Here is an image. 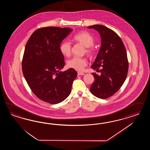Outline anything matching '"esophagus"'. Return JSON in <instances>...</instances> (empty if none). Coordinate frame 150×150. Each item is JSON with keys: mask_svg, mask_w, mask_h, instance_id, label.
<instances>
[{"mask_svg": "<svg viewBox=\"0 0 150 150\" xmlns=\"http://www.w3.org/2000/svg\"><path fill=\"white\" fill-rule=\"evenodd\" d=\"M78 75H83L85 74L83 73H82V72H78Z\"/></svg>", "mask_w": 150, "mask_h": 150, "instance_id": "34e87169", "label": "esophagus"}]
</instances>
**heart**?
Listing matches in <instances>:
<instances>
[{
  "instance_id": "heart-1",
  "label": "heart",
  "mask_w": 150,
  "mask_h": 150,
  "mask_svg": "<svg viewBox=\"0 0 150 150\" xmlns=\"http://www.w3.org/2000/svg\"><path fill=\"white\" fill-rule=\"evenodd\" d=\"M74 42L80 43L85 47V52L89 56L92 55L93 53L94 49L92 45L94 44L95 40L90 33L86 31L79 32L72 38ZM71 44L67 41L62 42L60 47L59 50L61 53L64 56L68 57L71 54ZM87 61L84 58L74 57L71 59H69L67 65L69 68L74 69L77 71H81L86 66Z\"/></svg>"
}]
</instances>
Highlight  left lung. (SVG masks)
<instances>
[{
	"label": "left lung",
	"instance_id": "left-lung-1",
	"mask_svg": "<svg viewBox=\"0 0 150 150\" xmlns=\"http://www.w3.org/2000/svg\"><path fill=\"white\" fill-rule=\"evenodd\" d=\"M100 33L101 47L91 68L99 70L98 75L92 73L94 81L90 87L92 94L101 99L113 95L125 81L129 68L127 51L123 41L118 35L108 27L101 25L88 27Z\"/></svg>",
	"mask_w": 150,
	"mask_h": 150
}]
</instances>
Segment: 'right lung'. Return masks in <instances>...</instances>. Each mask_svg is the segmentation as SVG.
<instances>
[{"mask_svg":"<svg viewBox=\"0 0 150 150\" xmlns=\"http://www.w3.org/2000/svg\"><path fill=\"white\" fill-rule=\"evenodd\" d=\"M72 31L68 27L40 28L32 33L25 46L23 75L33 93L50 104L59 103L68 97L77 76L73 68L60 71L65 62L59 47Z\"/></svg>","mask_w":150,"mask_h":150,"instance_id":"add662e5","label":"right lung"}]
</instances>
